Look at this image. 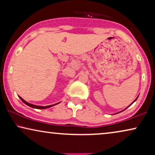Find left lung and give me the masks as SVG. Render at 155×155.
Wrapping results in <instances>:
<instances>
[{
	"instance_id": "8db88e82",
	"label": "left lung",
	"mask_w": 155,
	"mask_h": 155,
	"mask_svg": "<svg viewBox=\"0 0 155 155\" xmlns=\"http://www.w3.org/2000/svg\"><path fill=\"white\" fill-rule=\"evenodd\" d=\"M137 98H136V99H135V101H133V103H134V102H135V101H136V99H137ZM133 103H132V104H133ZM131 104H130V105H131ZM128 107H129V106H128ZM128 107H127V108H128ZM127 108H126V109H127ZM125 109H124V110H125ZM122 111H120V112H122ZM120 112H118V113H120ZM117 114H118V113H117Z\"/></svg>"
}]
</instances>
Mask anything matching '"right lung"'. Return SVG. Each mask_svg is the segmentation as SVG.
<instances>
[{
  "instance_id": "1",
  "label": "right lung",
  "mask_w": 155,
  "mask_h": 155,
  "mask_svg": "<svg viewBox=\"0 0 155 155\" xmlns=\"http://www.w3.org/2000/svg\"><path fill=\"white\" fill-rule=\"evenodd\" d=\"M19 97H20V99H21V100H22V101H23V102H24V103L25 104H27V106H29V107H31V108H34V109H48V108L51 107H53V106H54V105L58 104H59V103H57V104H53V105L46 106V107H42V106H37V105L31 104H29V103H28V102H27V101H25V100H24V99H23L21 97L19 96Z\"/></svg>"
}]
</instances>
